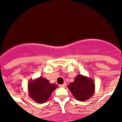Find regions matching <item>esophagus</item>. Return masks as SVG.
<instances>
[{"instance_id":"obj_1","label":"esophagus","mask_w":122,"mask_h":122,"mask_svg":"<svg viewBox=\"0 0 122 122\" xmlns=\"http://www.w3.org/2000/svg\"><path fill=\"white\" fill-rule=\"evenodd\" d=\"M66 86V83H64V84H63L59 85V87H65Z\"/></svg>"}]
</instances>
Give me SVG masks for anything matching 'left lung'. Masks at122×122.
<instances>
[{
	"label": "left lung",
	"mask_w": 122,
	"mask_h": 122,
	"mask_svg": "<svg viewBox=\"0 0 122 122\" xmlns=\"http://www.w3.org/2000/svg\"><path fill=\"white\" fill-rule=\"evenodd\" d=\"M68 88L77 100L83 101L89 99L94 93L95 83L92 78L78 74Z\"/></svg>",
	"instance_id": "obj_1"
}]
</instances>
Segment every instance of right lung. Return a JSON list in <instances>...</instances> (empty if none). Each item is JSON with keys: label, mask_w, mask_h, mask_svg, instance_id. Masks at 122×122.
Here are the masks:
<instances>
[{"label": "right lung", "mask_w": 122, "mask_h": 122, "mask_svg": "<svg viewBox=\"0 0 122 122\" xmlns=\"http://www.w3.org/2000/svg\"><path fill=\"white\" fill-rule=\"evenodd\" d=\"M57 87L54 84H50L48 80L40 77L32 81L30 80L28 86L29 93L35 101L42 103L47 101L51 93Z\"/></svg>", "instance_id": "obj_1"}]
</instances>
